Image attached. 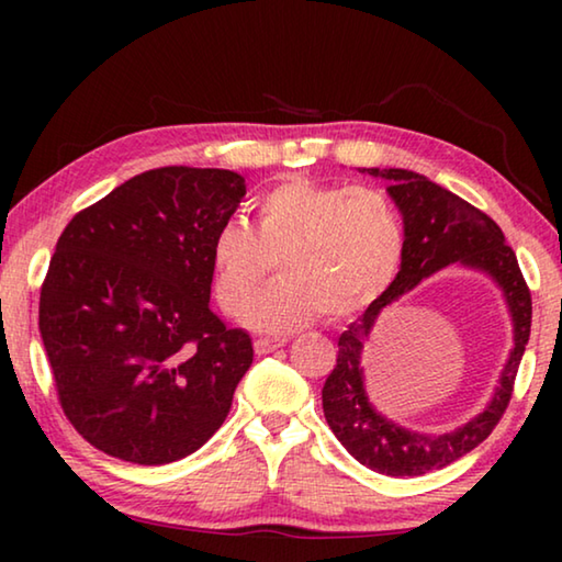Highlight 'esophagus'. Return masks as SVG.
Here are the masks:
<instances>
[{
    "label": "esophagus",
    "mask_w": 562,
    "mask_h": 562,
    "mask_svg": "<svg viewBox=\"0 0 562 562\" xmlns=\"http://www.w3.org/2000/svg\"><path fill=\"white\" fill-rule=\"evenodd\" d=\"M284 341H288V339H270V337H258V339H255V351H258V355H270V351H274V349L284 347Z\"/></svg>",
    "instance_id": "obj_1"
}]
</instances>
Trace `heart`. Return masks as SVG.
<instances>
[{"mask_svg": "<svg viewBox=\"0 0 562 562\" xmlns=\"http://www.w3.org/2000/svg\"><path fill=\"white\" fill-rule=\"evenodd\" d=\"M404 247V217L386 190L290 178L255 201V231L217 227L213 297L227 317H240L278 261L283 280L247 312V325L290 331L322 312L349 319L392 288Z\"/></svg>", "mask_w": 562, "mask_h": 562, "instance_id": "b5f03b06", "label": "heart"}]
</instances>
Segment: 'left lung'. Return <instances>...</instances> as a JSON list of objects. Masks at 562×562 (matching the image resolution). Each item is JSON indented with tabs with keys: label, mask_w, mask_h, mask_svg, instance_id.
<instances>
[{
	"label": "left lung",
	"mask_w": 562,
	"mask_h": 562,
	"mask_svg": "<svg viewBox=\"0 0 562 562\" xmlns=\"http://www.w3.org/2000/svg\"><path fill=\"white\" fill-rule=\"evenodd\" d=\"M367 173L392 183L386 190L404 215V260L392 288L374 304H369L364 315L339 337L337 364L322 386V408L341 446L367 469L384 475H424L473 451L483 439H488L506 414L530 337L532 300L516 252L506 245V235L486 213L414 170L367 168ZM451 261L483 269L499 282L514 317L517 345L502 375L499 392L486 413L451 435H412L386 423L368 404L358 367L360 345L368 338L379 311Z\"/></svg>",
	"instance_id": "1"
}]
</instances>
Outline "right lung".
<instances>
[{
	"mask_svg": "<svg viewBox=\"0 0 562 562\" xmlns=\"http://www.w3.org/2000/svg\"><path fill=\"white\" fill-rule=\"evenodd\" d=\"M243 195L233 170L154 168L76 213L56 243L40 294L56 396L113 459H186L231 412L252 339L211 310V243Z\"/></svg>",
	"mask_w": 562,
	"mask_h": 562,
	"instance_id": "right-lung-1",
	"label": "right lung"
}]
</instances>
